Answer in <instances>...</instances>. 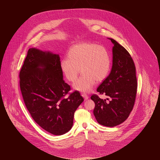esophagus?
<instances>
[{
	"mask_svg": "<svg viewBox=\"0 0 160 160\" xmlns=\"http://www.w3.org/2000/svg\"><path fill=\"white\" fill-rule=\"evenodd\" d=\"M82 96L83 97L84 99H85V100H86V99H88L89 98V97H88V96L87 95V94H86L85 93H82Z\"/></svg>",
	"mask_w": 160,
	"mask_h": 160,
	"instance_id": "esophagus-1",
	"label": "esophagus"
}]
</instances>
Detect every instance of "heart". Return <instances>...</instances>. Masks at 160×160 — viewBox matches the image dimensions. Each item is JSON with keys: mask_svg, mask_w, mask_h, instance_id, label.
Masks as SVG:
<instances>
[{"mask_svg": "<svg viewBox=\"0 0 160 160\" xmlns=\"http://www.w3.org/2000/svg\"><path fill=\"white\" fill-rule=\"evenodd\" d=\"M67 58L61 60V71L69 82H73L80 70L82 74L73 84L78 91H91L96 82L100 83L106 78L111 67V58L106 48L92 42L71 46Z\"/></svg>", "mask_w": 160, "mask_h": 160, "instance_id": "obj_1", "label": "heart"}]
</instances>
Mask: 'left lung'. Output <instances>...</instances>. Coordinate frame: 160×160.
I'll return each mask as SVG.
<instances>
[{"label":"left lung","instance_id":"1","mask_svg":"<svg viewBox=\"0 0 160 160\" xmlns=\"http://www.w3.org/2000/svg\"><path fill=\"white\" fill-rule=\"evenodd\" d=\"M113 47V65L109 76L99 85L97 92L106 99L96 95L91 97L95 104L93 114L100 125L113 127L124 122L134 105L137 82L136 67L130 54L117 41L109 38Z\"/></svg>","mask_w":160,"mask_h":160}]
</instances>
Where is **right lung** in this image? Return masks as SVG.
I'll return each mask as SVG.
<instances>
[{
	"mask_svg": "<svg viewBox=\"0 0 160 160\" xmlns=\"http://www.w3.org/2000/svg\"><path fill=\"white\" fill-rule=\"evenodd\" d=\"M59 54L30 48L20 72L23 100L33 119L53 135L68 132L74 114L83 101L79 92L69 93L65 83ZM69 94L68 98H65Z\"/></svg>",
	"mask_w": 160,
	"mask_h": 160,
	"instance_id": "obj_1",
	"label": "right lung"
}]
</instances>
